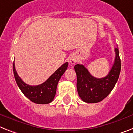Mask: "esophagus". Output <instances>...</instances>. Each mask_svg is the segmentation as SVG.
Segmentation results:
<instances>
[{"label":"esophagus","instance_id":"34e87169","mask_svg":"<svg viewBox=\"0 0 133 133\" xmlns=\"http://www.w3.org/2000/svg\"><path fill=\"white\" fill-rule=\"evenodd\" d=\"M69 61H70V63H71L72 64H75V63H77V59H76V58H75V57H74V56L70 57Z\"/></svg>","mask_w":133,"mask_h":133}]
</instances>
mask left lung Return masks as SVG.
Listing matches in <instances>:
<instances>
[{
    "label": "left lung",
    "instance_id": "left-lung-1",
    "mask_svg": "<svg viewBox=\"0 0 133 133\" xmlns=\"http://www.w3.org/2000/svg\"><path fill=\"white\" fill-rule=\"evenodd\" d=\"M115 51L116 55L112 69L104 78L94 77L83 64L75 66L77 91L82 101L88 103H98L112 91L118 79L121 67L118 48H115Z\"/></svg>",
    "mask_w": 133,
    "mask_h": 133
}]
</instances>
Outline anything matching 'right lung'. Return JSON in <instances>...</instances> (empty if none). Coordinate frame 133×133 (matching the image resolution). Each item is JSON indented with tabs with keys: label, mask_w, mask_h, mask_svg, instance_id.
Returning <instances> with one entry per match:
<instances>
[{
	"label": "right lung",
	"mask_w": 133,
	"mask_h": 133,
	"mask_svg": "<svg viewBox=\"0 0 133 133\" xmlns=\"http://www.w3.org/2000/svg\"><path fill=\"white\" fill-rule=\"evenodd\" d=\"M68 64L66 62L61 66L44 83L37 86H30L23 82L16 72L15 63H13L14 77L22 92L32 102L36 104H49L53 101L58 81L67 69Z\"/></svg>",
	"instance_id": "right-lung-1"
}]
</instances>
